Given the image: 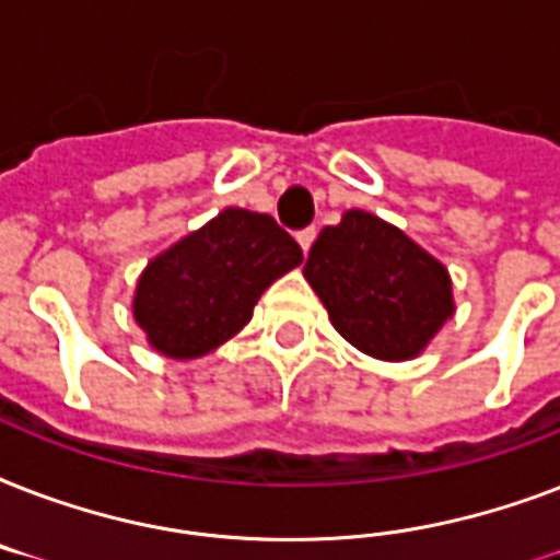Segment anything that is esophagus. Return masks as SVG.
<instances>
[{
  "label": "esophagus",
  "mask_w": 560,
  "mask_h": 560,
  "mask_svg": "<svg viewBox=\"0 0 560 560\" xmlns=\"http://www.w3.org/2000/svg\"><path fill=\"white\" fill-rule=\"evenodd\" d=\"M296 241H299V246H302V253L307 255L311 244H314V241H316V229L314 226L302 229V232H299V235H296Z\"/></svg>",
  "instance_id": "esophagus-1"
}]
</instances>
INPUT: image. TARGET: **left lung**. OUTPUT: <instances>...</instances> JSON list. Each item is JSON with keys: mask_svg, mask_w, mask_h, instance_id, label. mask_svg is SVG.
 Wrapping results in <instances>:
<instances>
[{"mask_svg": "<svg viewBox=\"0 0 560 560\" xmlns=\"http://www.w3.org/2000/svg\"><path fill=\"white\" fill-rule=\"evenodd\" d=\"M305 279L354 349L392 363L418 358L456 311L444 264L360 209L319 232Z\"/></svg>", "mask_w": 560, "mask_h": 560, "instance_id": "8db88e82", "label": "left lung"}]
</instances>
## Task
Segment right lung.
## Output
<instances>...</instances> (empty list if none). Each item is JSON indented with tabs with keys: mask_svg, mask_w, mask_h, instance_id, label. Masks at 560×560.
<instances>
[{
	"mask_svg": "<svg viewBox=\"0 0 560 560\" xmlns=\"http://www.w3.org/2000/svg\"><path fill=\"white\" fill-rule=\"evenodd\" d=\"M299 264L302 246L270 214L223 209L144 267L136 323L165 358H202L235 337L264 290Z\"/></svg>",
	"mask_w": 560,
	"mask_h": 560,
	"instance_id": "obj_1",
	"label": "right lung"
}]
</instances>
